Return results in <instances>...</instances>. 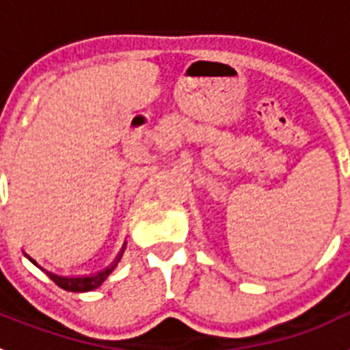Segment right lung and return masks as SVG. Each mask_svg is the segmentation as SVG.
<instances>
[{"instance_id": "right-lung-1", "label": "right lung", "mask_w": 350, "mask_h": 350, "mask_svg": "<svg viewBox=\"0 0 350 350\" xmlns=\"http://www.w3.org/2000/svg\"><path fill=\"white\" fill-rule=\"evenodd\" d=\"M120 256H122V252H120ZM120 256L116 259V261H113L112 267L107 268V270H103V271H100V273L91 275V277H73V279H68V277H57V275L49 273V271H45V273H47L49 277H51V279L61 287V289L73 291V293L91 291V289H96L98 286H101V284H103V280L107 279L108 275L112 273L113 268L117 267V262L120 261ZM31 261H33V259H31ZM33 262H35V261H33ZM35 265H36V262H35Z\"/></svg>"}]
</instances>
